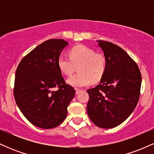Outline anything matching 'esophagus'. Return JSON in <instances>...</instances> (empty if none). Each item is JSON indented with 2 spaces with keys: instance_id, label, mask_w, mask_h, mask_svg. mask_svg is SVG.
I'll return each mask as SVG.
<instances>
[{
  "instance_id": "esophagus-1",
  "label": "esophagus",
  "mask_w": 154,
  "mask_h": 154,
  "mask_svg": "<svg viewBox=\"0 0 154 154\" xmlns=\"http://www.w3.org/2000/svg\"><path fill=\"white\" fill-rule=\"evenodd\" d=\"M75 91H76V94H79V93H81V92L82 91V90H79V89H77V88H76Z\"/></svg>"
}]
</instances>
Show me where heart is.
Wrapping results in <instances>:
<instances>
[{
  "label": "heart",
  "mask_w": 154,
  "mask_h": 154,
  "mask_svg": "<svg viewBox=\"0 0 154 154\" xmlns=\"http://www.w3.org/2000/svg\"><path fill=\"white\" fill-rule=\"evenodd\" d=\"M69 58L60 56L58 66L63 75L71 76L78 66V73L67 79L70 85L82 88L103 77L107 67V59L103 54L95 53L85 45L74 46L69 51Z\"/></svg>",
  "instance_id": "heart-1"
}]
</instances>
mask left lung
I'll list each match as a JSON object with an SVG mask.
<instances>
[{"label": "left lung", "instance_id": "left-lung-1", "mask_svg": "<svg viewBox=\"0 0 154 154\" xmlns=\"http://www.w3.org/2000/svg\"><path fill=\"white\" fill-rule=\"evenodd\" d=\"M107 59L99 85L88 89V114L100 128H115L125 121L140 98L141 74L137 63L122 48L110 42L97 40Z\"/></svg>", "mask_w": 154, "mask_h": 154}]
</instances>
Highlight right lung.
<instances>
[{
  "label": "right lung",
  "instance_id": "right-lung-1",
  "mask_svg": "<svg viewBox=\"0 0 154 154\" xmlns=\"http://www.w3.org/2000/svg\"><path fill=\"white\" fill-rule=\"evenodd\" d=\"M67 45L63 39L43 42L23 58L16 71V103L26 119L40 128L51 129L63 122L75 95L57 63ZM55 87L57 91H53Z\"/></svg>",
  "mask_w": 154,
  "mask_h": 154
}]
</instances>
